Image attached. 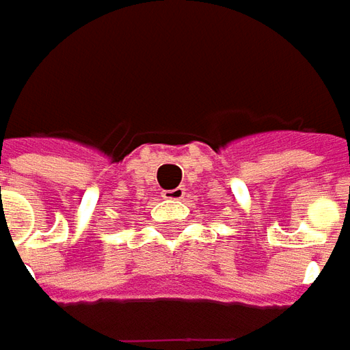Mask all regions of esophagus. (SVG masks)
Instances as JSON below:
<instances>
[{"label":"esophagus","mask_w":350,"mask_h":350,"mask_svg":"<svg viewBox=\"0 0 350 350\" xmlns=\"http://www.w3.org/2000/svg\"><path fill=\"white\" fill-rule=\"evenodd\" d=\"M186 196V187L178 186L174 189H164L163 191V198L164 199H170V201H180V199H184Z\"/></svg>","instance_id":"esophagus-1"}]
</instances>
